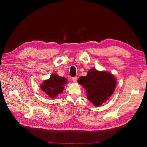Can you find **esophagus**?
<instances>
[{
    "mask_svg": "<svg viewBox=\"0 0 147 147\" xmlns=\"http://www.w3.org/2000/svg\"><path fill=\"white\" fill-rule=\"evenodd\" d=\"M72 79V81L74 82H77V77H74Z\"/></svg>",
    "mask_w": 147,
    "mask_h": 147,
    "instance_id": "esophagus-1",
    "label": "esophagus"
}]
</instances>
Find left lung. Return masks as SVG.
I'll return each instance as SVG.
<instances>
[{"instance_id":"8db88e82","label":"left lung","mask_w":147,"mask_h":147,"mask_svg":"<svg viewBox=\"0 0 147 147\" xmlns=\"http://www.w3.org/2000/svg\"><path fill=\"white\" fill-rule=\"evenodd\" d=\"M78 82L86 90L87 98L96 107H99L113 94L117 81L110 73L91 69L86 76L80 77Z\"/></svg>"}]
</instances>
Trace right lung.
I'll return each instance as SVG.
<instances>
[{
  "label": "right lung",
  "instance_id": "right-lung-1",
  "mask_svg": "<svg viewBox=\"0 0 147 147\" xmlns=\"http://www.w3.org/2000/svg\"><path fill=\"white\" fill-rule=\"evenodd\" d=\"M67 82V81L64 77H61L57 74H53L50 79L43 82L40 88L49 97L55 98L57 94L63 91L64 87Z\"/></svg>",
  "mask_w": 147,
  "mask_h": 147
}]
</instances>
